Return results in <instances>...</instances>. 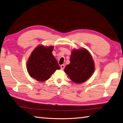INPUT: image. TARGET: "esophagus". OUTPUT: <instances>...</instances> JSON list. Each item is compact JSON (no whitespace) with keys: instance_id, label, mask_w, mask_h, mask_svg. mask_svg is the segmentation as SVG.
<instances>
[{"instance_id":"34e87169","label":"esophagus","mask_w":123,"mask_h":123,"mask_svg":"<svg viewBox=\"0 0 123 123\" xmlns=\"http://www.w3.org/2000/svg\"><path fill=\"white\" fill-rule=\"evenodd\" d=\"M64 68H65V65H62L61 66V69L62 70L64 69Z\"/></svg>"}]
</instances>
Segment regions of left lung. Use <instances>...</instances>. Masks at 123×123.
Masks as SVG:
<instances>
[{
	"label": "left lung",
	"mask_w": 123,
	"mask_h": 123,
	"mask_svg": "<svg viewBox=\"0 0 123 123\" xmlns=\"http://www.w3.org/2000/svg\"><path fill=\"white\" fill-rule=\"evenodd\" d=\"M66 66L65 72L74 82L82 83L91 77L95 71V63L90 53L85 48L74 49Z\"/></svg>",
	"instance_id": "1"
}]
</instances>
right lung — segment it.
Segmentation results:
<instances>
[{
	"label": "right lung",
	"mask_w": 123,
	"mask_h": 123,
	"mask_svg": "<svg viewBox=\"0 0 123 123\" xmlns=\"http://www.w3.org/2000/svg\"><path fill=\"white\" fill-rule=\"evenodd\" d=\"M54 46L39 45L31 52L27 62L29 75L39 82L48 80L51 75L61 68L52 54Z\"/></svg>",
	"instance_id": "1"
}]
</instances>
